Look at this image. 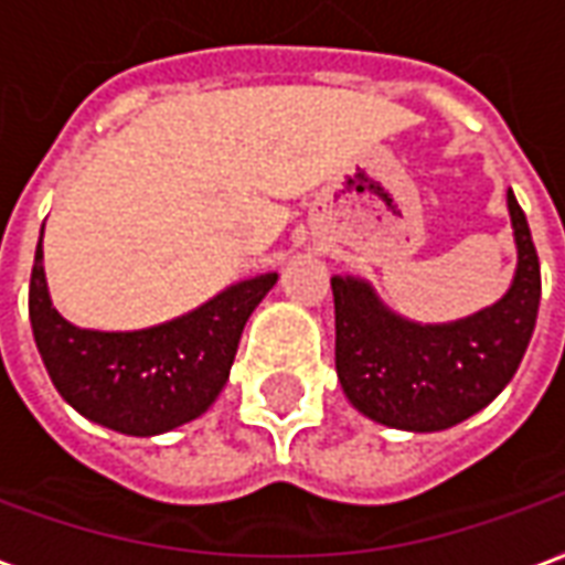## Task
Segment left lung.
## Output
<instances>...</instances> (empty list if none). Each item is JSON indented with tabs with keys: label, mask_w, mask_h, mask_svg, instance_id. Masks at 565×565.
<instances>
[{
	"label": "left lung",
	"mask_w": 565,
	"mask_h": 565,
	"mask_svg": "<svg viewBox=\"0 0 565 565\" xmlns=\"http://www.w3.org/2000/svg\"><path fill=\"white\" fill-rule=\"evenodd\" d=\"M518 270L493 307L448 324L391 312L370 282L331 277L337 376L358 413L397 430L455 427L512 382L536 328L542 274L530 225L509 189Z\"/></svg>",
	"instance_id": "8db88e82"
}]
</instances>
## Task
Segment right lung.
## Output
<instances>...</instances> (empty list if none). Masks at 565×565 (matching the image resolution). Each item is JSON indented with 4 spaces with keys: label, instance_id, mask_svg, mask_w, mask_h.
Here are the masks:
<instances>
[{
    "label": "right lung",
    "instance_id": "1",
    "mask_svg": "<svg viewBox=\"0 0 565 565\" xmlns=\"http://www.w3.org/2000/svg\"><path fill=\"white\" fill-rule=\"evenodd\" d=\"M41 258L39 241L29 322L47 376L72 409L126 436L164 434L207 413L228 382L243 324L277 282V274L243 279L143 331H89L53 310Z\"/></svg>",
    "mask_w": 565,
    "mask_h": 565
}]
</instances>
